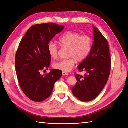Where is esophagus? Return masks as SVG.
<instances>
[{"label":"esophagus","instance_id":"obj_1","mask_svg":"<svg viewBox=\"0 0 128 128\" xmlns=\"http://www.w3.org/2000/svg\"><path fill=\"white\" fill-rule=\"evenodd\" d=\"M68 75V73L67 72H62V76H67Z\"/></svg>","mask_w":128,"mask_h":128}]
</instances>
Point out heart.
<instances>
[{
	"instance_id": "1",
	"label": "heart",
	"mask_w": 128,
	"mask_h": 128,
	"mask_svg": "<svg viewBox=\"0 0 128 128\" xmlns=\"http://www.w3.org/2000/svg\"><path fill=\"white\" fill-rule=\"evenodd\" d=\"M58 43L61 47L68 48L67 57L53 64L56 70L63 72H69L72 70L76 61L82 62L88 57L91 50L92 40L88 35L81 36L76 32H67L59 37ZM48 52L50 57L56 58L58 49L54 42H50L47 46Z\"/></svg>"
}]
</instances>
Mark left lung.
<instances>
[{"mask_svg": "<svg viewBox=\"0 0 128 128\" xmlns=\"http://www.w3.org/2000/svg\"><path fill=\"white\" fill-rule=\"evenodd\" d=\"M94 42L91 52L78 66L84 76L75 74L76 85L72 88L73 95L82 102L93 100L102 92L111 71V56L108 40L94 26Z\"/></svg>", "mask_w": 128, "mask_h": 128, "instance_id": "1", "label": "left lung"}]
</instances>
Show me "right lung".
<instances>
[{
    "label": "right lung",
    "mask_w": 128,
    "mask_h": 128,
    "mask_svg": "<svg viewBox=\"0 0 128 128\" xmlns=\"http://www.w3.org/2000/svg\"><path fill=\"white\" fill-rule=\"evenodd\" d=\"M64 29L53 23L34 25L21 40L16 54L15 68L20 88L34 102L46 100L51 95L55 82L62 72L52 70L44 76L40 71L48 70L51 62L47 46L52 38Z\"/></svg>",
    "instance_id": "right-lung-1"
}]
</instances>
